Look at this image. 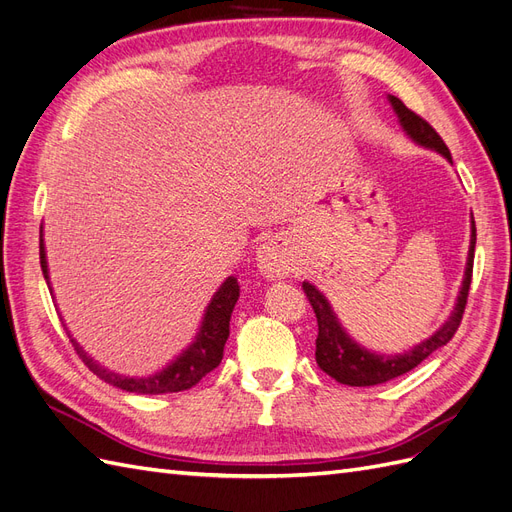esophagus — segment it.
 I'll list each match as a JSON object with an SVG mask.
<instances>
[{
  "mask_svg": "<svg viewBox=\"0 0 512 512\" xmlns=\"http://www.w3.org/2000/svg\"><path fill=\"white\" fill-rule=\"evenodd\" d=\"M256 265L265 277H271V280L280 277V280H282V277H288L292 273L294 258L288 250L286 241L280 239V237H275V239H269L258 247Z\"/></svg>",
  "mask_w": 512,
  "mask_h": 512,
  "instance_id": "34e87169",
  "label": "esophagus"
}]
</instances>
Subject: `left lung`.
<instances>
[{
	"label": "left lung",
	"mask_w": 512,
	"mask_h": 512,
	"mask_svg": "<svg viewBox=\"0 0 512 512\" xmlns=\"http://www.w3.org/2000/svg\"><path fill=\"white\" fill-rule=\"evenodd\" d=\"M389 100L399 117L401 128H404V132L412 138L414 143L438 151L448 162H453L451 151H448V147L444 145L440 134L433 130L421 115L410 111V108L395 96H389ZM474 247H476V224L472 218V237H470L466 275H463V284H461L457 305L453 309L451 318L442 324V329H438L429 339H425L423 344L414 346L410 352L395 354V356L369 352L356 342H352L350 335H346L342 324H339L337 316L333 314L329 301L324 299V294L316 286H312L309 282H303V290L307 294L309 303H312L314 314L318 318V337H316L318 367L324 371V374H329L331 378H335L342 384L374 386V384H382L386 380H393L397 376L408 374V371L414 369L418 363H423L431 352H436L438 348L446 346L453 339V335L457 333L463 312H466L468 292H470V284H472Z\"/></svg>",
	"instance_id": "obj_1"
}]
</instances>
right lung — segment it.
Segmentation results:
<instances>
[{
	"label": "right lung",
	"instance_id": "obj_1",
	"mask_svg": "<svg viewBox=\"0 0 512 512\" xmlns=\"http://www.w3.org/2000/svg\"><path fill=\"white\" fill-rule=\"evenodd\" d=\"M40 267L44 273V280L49 282V267H46L42 235H40ZM237 299H239L237 277H228V280L220 286V290L213 294V299L205 312L203 324H200V331L196 335V342L183 354H179L168 367H164L160 374L149 376V378H128V376L115 374V371L104 369L100 363L89 359L87 352L74 342L70 333L68 337L76 354L81 356V361L89 367V371H94L100 380L117 386L121 391L138 393V395H162V393L188 391L194 384L203 380V376H207L209 371H213L220 365L224 356V344L230 335V314L232 309H235Z\"/></svg>",
	"mask_w": 512,
	"mask_h": 512
}]
</instances>
